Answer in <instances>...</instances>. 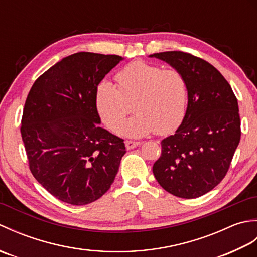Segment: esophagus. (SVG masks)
<instances>
[{
	"label": "esophagus",
	"instance_id": "34e87169",
	"mask_svg": "<svg viewBox=\"0 0 257 257\" xmlns=\"http://www.w3.org/2000/svg\"><path fill=\"white\" fill-rule=\"evenodd\" d=\"M124 145H125V148L128 150L130 149H134L136 147H138L140 145L139 141H133V140H125L124 141Z\"/></svg>",
	"mask_w": 257,
	"mask_h": 257
}]
</instances>
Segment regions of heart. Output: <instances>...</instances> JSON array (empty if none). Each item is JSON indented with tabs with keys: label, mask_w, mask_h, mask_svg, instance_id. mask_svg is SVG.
Segmentation results:
<instances>
[{
	"label": "heart",
	"mask_w": 257,
	"mask_h": 257,
	"mask_svg": "<svg viewBox=\"0 0 257 257\" xmlns=\"http://www.w3.org/2000/svg\"><path fill=\"white\" fill-rule=\"evenodd\" d=\"M116 79L119 89L110 83H101L96 95L97 110L112 132L120 128V134L128 137H141L152 132L167 135L181 122L188 88L179 70L136 61L120 70ZM130 103L135 114L124 125L131 111Z\"/></svg>",
	"instance_id": "obj_1"
}]
</instances>
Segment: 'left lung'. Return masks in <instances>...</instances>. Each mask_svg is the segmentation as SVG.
<instances>
[{
  "mask_svg": "<svg viewBox=\"0 0 257 257\" xmlns=\"http://www.w3.org/2000/svg\"><path fill=\"white\" fill-rule=\"evenodd\" d=\"M183 75L188 108L182 123L161 141V156L152 172L167 192L195 199L219 184L230 169L239 139L241 119L235 95L213 65L190 53L150 55Z\"/></svg>",
  "mask_w": 257,
  "mask_h": 257,
  "instance_id": "left-lung-1",
  "label": "left lung"
}]
</instances>
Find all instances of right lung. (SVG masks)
<instances>
[{"mask_svg":"<svg viewBox=\"0 0 257 257\" xmlns=\"http://www.w3.org/2000/svg\"><path fill=\"white\" fill-rule=\"evenodd\" d=\"M121 59L75 53L42 74L27 95L21 135L30 170L65 203L101 198L125 154L123 139L99 127L96 106L98 85Z\"/></svg>","mask_w":257,"mask_h":257,"instance_id":"obj_1","label":"right lung"}]
</instances>
